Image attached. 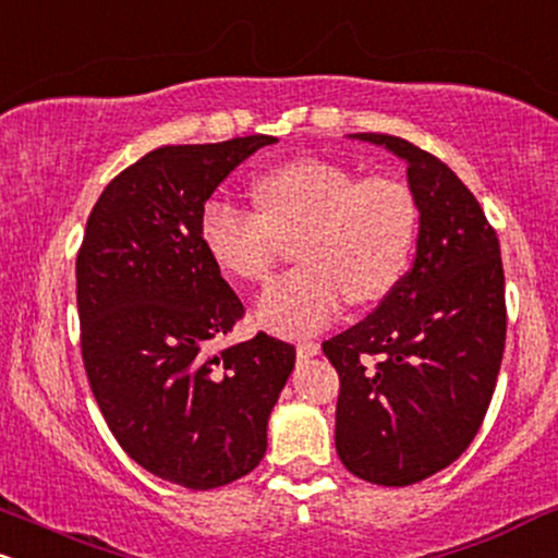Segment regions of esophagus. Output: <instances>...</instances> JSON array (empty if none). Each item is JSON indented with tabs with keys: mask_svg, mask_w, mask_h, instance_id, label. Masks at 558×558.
Returning <instances> with one entry per match:
<instances>
[{
	"mask_svg": "<svg viewBox=\"0 0 558 558\" xmlns=\"http://www.w3.org/2000/svg\"><path fill=\"white\" fill-rule=\"evenodd\" d=\"M296 353L304 355V359H308V355H317L319 353V343H314V340H304V343L296 345Z\"/></svg>",
	"mask_w": 558,
	"mask_h": 558,
	"instance_id": "esophagus-1",
	"label": "esophagus"
}]
</instances>
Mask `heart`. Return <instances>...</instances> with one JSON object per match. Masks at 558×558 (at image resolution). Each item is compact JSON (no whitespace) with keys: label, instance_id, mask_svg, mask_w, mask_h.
Masks as SVG:
<instances>
[{"label":"heart","instance_id":"heart-1","mask_svg":"<svg viewBox=\"0 0 558 558\" xmlns=\"http://www.w3.org/2000/svg\"><path fill=\"white\" fill-rule=\"evenodd\" d=\"M259 209L228 197L205 199L197 231L220 270L265 283L286 241L299 239L304 267L262 293L257 317L267 330L308 335L330 325L345 304L387 299L411 259L418 205L392 177H364L327 158H296L262 173Z\"/></svg>","mask_w":558,"mask_h":558}]
</instances>
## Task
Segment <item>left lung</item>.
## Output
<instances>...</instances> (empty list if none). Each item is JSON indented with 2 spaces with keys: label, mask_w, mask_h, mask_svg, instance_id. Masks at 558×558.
<instances>
[{
  "label": "left lung",
  "mask_w": 558,
  "mask_h": 558,
  "mask_svg": "<svg viewBox=\"0 0 558 558\" xmlns=\"http://www.w3.org/2000/svg\"><path fill=\"white\" fill-rule=\"evenodd\" d=\"M408 163L421 223L413 267L351 330L322 343L340 377L335 447L377 486H411L465 452L492 402L507 340L499 239L478 199L432 153L353 134Z\"/></svg>",
  "instance_id": "1"
}]
</instances>
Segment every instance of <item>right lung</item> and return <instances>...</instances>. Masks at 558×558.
I'll list each match as a JSON object with an SVG mask.
<instances>
[{
	"label": "right lung",
	"instance_id": "add662e5",
	"mask_svg": "<svg viewBox=\"0 0 558 558\" xmlns=\"http://www.w3.org/2000/svg\"><path fill=\"white\" fill-rule=\"evenodd\" d=\"M272 143L252 134L147 153L100 192L77 252L80 348L100 413L137 465L194 492L259 465L296 361L267 332L213 351L244 304L197 231L220 181Z\"/></svg>",
	"mask_w": 558,
	"mask_h": 558
}]
</instances>
